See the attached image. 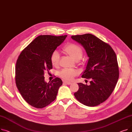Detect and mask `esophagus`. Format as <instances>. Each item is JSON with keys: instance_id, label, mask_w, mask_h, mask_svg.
Here are the masks:
<instances>
[{"instance_id": "esophagus-1", "label": "esophagus", "mask_w": 132, "mask_h": 132, "mask_svg": "<svg viewBox=\"0 0 132 132\" xmlns=\"http://www.w3.org/2000/svg\"><path fill=\"white\" fill-rule=\"evenodd\" d=\"M63 82H64V84H66V85H71V84H72V82H71L64 81Z\"/></svg>"}]
</instances>
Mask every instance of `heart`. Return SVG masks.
I'll return each instance as SVG.
<instances>
[{"instance_id":"b5f03b06","label":"heart","mask_w":132,"mask_h":132,"mask_svg":"<svg viewBox=\"0 0 132 132\" xmlns=\"http://www.w3.org/2000/svg\"><path fill=\"white\" fill-rule=\"evenodd\" d=\"M62 51L68 54L75 61L80 60L83 55L81 47L74 43H68L62 48ZM51 62L53 66L57 67L59 62V54L56 51H54L50 57ZM79 74V71L74 69L65 68L59 73V77L65 80L71 81Z\"/></svg>"}]
</instances>
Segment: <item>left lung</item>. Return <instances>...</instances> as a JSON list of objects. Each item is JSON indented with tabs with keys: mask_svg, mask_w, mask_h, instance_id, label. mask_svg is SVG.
<instances>
[{
	"mask_svg": "<svg viewBox=\"0 0 132 132\" xmlns=\"http://www.w3.org/2000/svg\"><path fill=\"white\" fill-rule=\"evenodd\" d=\"M71 37L85 48L89 60L82 78L90 80L89 86L78 83L79 88L74 96L85 105L97 106L111 95L118 80L119 67L116 53L109 44L92 34Z\"/></svg>",
	"mask_w": 132,
	"mask_h": 132,
	"instance_id": "obj_1",
	"label": "left lung"
}]
</instances>
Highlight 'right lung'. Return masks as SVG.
<instances>
[{"label": "right lung", "mask_w": 132, "mask_h": 132, "mask_svg": "<svg viewBox=\"0 0 132 132\" xmlns=\"http://www.w3.org/2000/svg\"><path fill=\"white\" fill-rule=\"evenodd\" d=\"M66 37L40 35L18 57L15 66L16 86L23 98L34 108H45L57 97L62 80L55 78L46 83L44 75L52 68L51 55Z\"/></svg>", "instance_id": "right-lung-1"}]
</instances>
